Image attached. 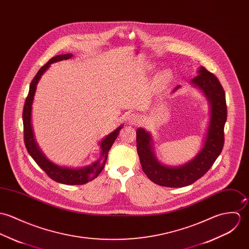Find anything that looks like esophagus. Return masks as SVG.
<instances>
[{"instance_id":"34e87169","label":"esophagus","mask_w":249,"mask_h":249,"mask_svg":"<svg viewBox=\"0 0 249 249\" xmlns=\"http://www.w3.org/2000/svg\"><path fill=\"white\" fill-rule=\"evenodd\" d=\"M139 115H138L137 113H132L130 116H129V122L132 123V124H136L139 121Z\"/></svg>"}]
</instances>
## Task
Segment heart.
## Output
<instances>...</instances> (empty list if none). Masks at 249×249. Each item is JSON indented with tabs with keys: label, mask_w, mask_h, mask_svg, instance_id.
Returning a JSON list of instances; mask_svg holds the SVG:
<instances>
[{
	"label": "heart",
	"mask_w": 249,
	"mask_h": 249,
	"mask_svg": "<svg viewBox=\"0 0 249 249\" xmlns=\"http://www.w3.org/2000/svg\"><path fill=\"white\" fill-rule=\"evenodd\" d=\"M171 80H172V73L170 72V71L164 70L158 74V76L156 78V83L158 86L163 87L167 84L170 83Z\"/></svg>",
	"instance_id": "b5f03b06"
}]
</instances>
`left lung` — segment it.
I'll use <instances>...</instances> for the list:
<instances>
[{
    "label": "left lung",
    "instance_id": "8db88e82",
    "mask_svg": "<svg viewBox=\"0 0 249 249\" xmlns=\"http://www.w3.org/2000/svg\"><path fill=\"white\" fill-rule=\"evenodd\" d=\"M206 96L210 104V121L203 147L192 160L178 167L162 165L153 151L150 133L139 128L137 131V149L140 164L146 176L156 184L165 187H184L200 178L214 164L220 156L224 143V124L227 109L224 89L219 79L204 67H200L197 75L191 79ZM177 86L174 90L179 89Z\"/></svg>",
    "mask_w": 249,
    "mask_h": 249
}]
</instances>
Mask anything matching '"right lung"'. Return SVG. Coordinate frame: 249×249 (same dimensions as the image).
Segmentation results:
<instances>
[{"mask_svg": "<svg viewBox=\"0 0 249 249\" xmlns=\"http://www.w3.org/2000/svg\"><path fill=\"white\" fill-rule=\"evenodd\" d=\"M72 54H61L55 57H53L46 65H44L35 77L32 79L30 86H29V91L28 96L25 102L24 110H23V123H24V140L25 145L28 150V154L31 156V158L34 160V161L40 166V168L45 171V173L56 182L68 184V185H80L85 184L92 179H94L103 170L105 163L107 161L108 153L111 149L114 140L117 138L119 131L122 129V125L116 128L112 133L108 135L106 138H103L100 142V148H101V154L99 160H97L95 162H93L91 165L86 166L83 168H67V167H61L56 165L50 161L45 155L42 153V151L39 149L37 142L34 139V135L31 127V106L34 98V94L36 91V86L39 82L40 78L44 74V72L51 67V64L55 63L58 61L67 60L70 59Z\"/></svg>", "mask_w": 249, "mask_h": 249, "instance_id": "add662e5", "label": "right lung"}]
</instances>
